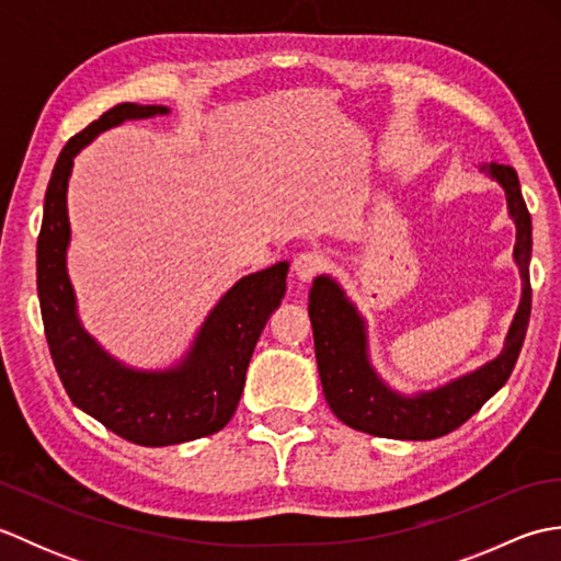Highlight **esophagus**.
I'll use <instances>...</instances> for the list:
<instances>
[{
    "instance_id": "1",
    "label": "esophagus",
    "mask_w": 561,
    "mask_h": 561,
    "mask_svg": "<svg viewBox=\"0 0 561 561\" xmlns=\"http://www.w3.org/2000/svg\"><path fill=\"white\" fill-rule=\"evenodd\" d=\"M320 270H323V257H320L318 253H301L294 257L291 272L299 282H311Z\"/></svg>"
}]
</instances>
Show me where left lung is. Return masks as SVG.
Instances as JSON below:
<instances>
[{
  "instance_id": "obj_1",
  "label": "left lung",
  "mask_w": 561,
  "mask_h": 561,
  "mask_svg": "<svg viewBox=\"0 0 561 561\" xmlns=\"http://www.w3.org/2000/svg\"><path fill=\"white\" fill-rule=\"evenodd\" d=\"M506 195L508 217L516 224L514 262L520 274V304L494 359L432 390L400 392L376 371L368 350V325L359 308L330 274H318L308 296L313 325L316 362L325 400L340 422L356 432L400 438L432 440L465 424L508 380L526 340L530 320V253L533 224L520 195L516 171L502 163L480 169Z\"/></svg>"
}]
</instances>
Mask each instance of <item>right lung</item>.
Listing matches in <instances>:
<instances>
[{
    "mask_svg": "<svg viewBox=\"0 0 561 561\" xmlns=\"http://www.w3.org/2000/svg\"><path fill=\"white\" fill-rule=\"evenodd\" d=\"M169 113L165 105L121 103L71 137L47 183L38 236L41 313L67 396L113 434L151 448L185 444L229 424L245 386L250 356L284 299L289 272V262L282 260L238 279L202 320L181 359L165 368L129 366L83 328L67 272V187L75 159L105 129Z\"/></svg>",
    "mask_w": 561,
    "mask_h": 561,
    "instance_id": "1",
    "label": "right lung"
}]
</instances>
